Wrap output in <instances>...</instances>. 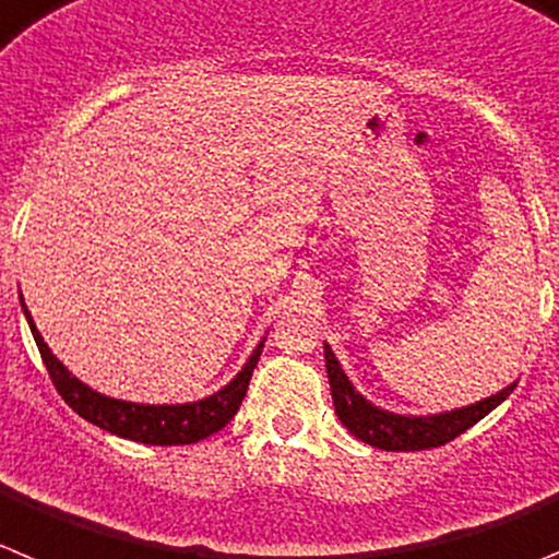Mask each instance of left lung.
<instances>
[{"mask_svg": "<svg viewBox=\"0 0 559 559\" xmlns=\"http://www.w3.org/2000/svg\"><path fill=\"white\" fill-rule=\"evenodd\" d=\"M324 362L335 416L341 418L343 427L349 429L355 438H360L368 447L385 449V452H418V449L443 447L457 435H463L468 427H474L479 418L488 416L490 409L499 407L515 391V382H510L499 393L479 399L468 407L447 409V413H435V416H404V413H391V409H382L368 402L352 385V380L337 362L335 352L330 349V343H324Z\"/></svg>", "mask_w": 559, "mask_h": 559, "instance_id": "left-lung-1", "label": "left lung"}]
</instances>
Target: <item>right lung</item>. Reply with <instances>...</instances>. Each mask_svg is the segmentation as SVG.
Wrapping results in <instances>:
<instances>
[{"label":"right lung","instance_id":"add662e5","mask_svg":"<svg viewBox=\"0 0 559 559\" xmlns=\"http://www.w3.org/2000/svg\"><path fill=\"white\" fill-rule=\"evenodd\" d=\"M22 310L29 324V332H33L35 343H38L46 371L52 377L55 388L63 396V402L74 409L76 416L96 424L99 429H107L110 435L138 440V443H150V447H186V443H197V440L210 438L213 432L227 427L229 418L238 413L240 402H243L246 388H249V380H252V371L258 366L260 352H263L265 343V337H260V343L254 346L249 360L243 362V368L235 373L222 391L186 404H138L124 402V399L105 396V393L94 391V388H88L82 380H76L74 373L52 355V349L40 337L38 326H35L27 305H24V296Z\"/></svg>","mask_w":559,"mask_h":559}]
</instances>
